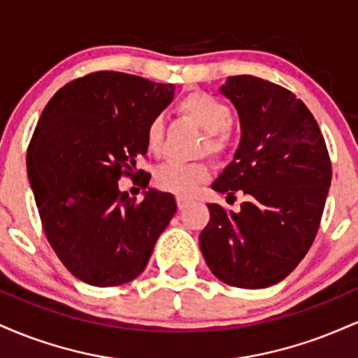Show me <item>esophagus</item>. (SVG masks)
<instances>
[{
	"label": "esophagus",
	"instance_id": "esophagus-1",
	"mask_svg": "<svg viewBox=\"0 0 358 358\" xmlns=\"http://www.w3.org/2000/svg\"><path fill=\"white\" fill-rule=\"evenodd\" d=\"M192 200L188 199V196H183V195H176V203H178V208L180 210H183L185 207H187L188 203H190Z\"/></svg>",
	"mask_w": 358,
	"mask_h": 358
}]
</instances>
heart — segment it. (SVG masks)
Listing matches in <instances>:
<instances>
[{
	"instance_id": "obj_1",
	"label": "heart",
	"mask_w": 358,
	"mask_h": 358,
	"mask_svg": "<svg viewBox=\"0 0 358 358\" xmlns=\"http://www.w3.org/2000/svg\"><path fill=\"white\" fill-rule=\"evenodd\" d=\"M178 110L196 122L205 133L203 150L213 155H224L234 145V133L231 131L232 113L231 108L224 101L213 94L195 90L187 94L178 102ZM163 136H165V119L155 116L146 127V145L148 150L158 153L162 150ZM210 176L208 163H183L166 162L158 168L155 175V182L162 190L178 193V195H192L195 188Z\"/></svg>"
}]
</instances>
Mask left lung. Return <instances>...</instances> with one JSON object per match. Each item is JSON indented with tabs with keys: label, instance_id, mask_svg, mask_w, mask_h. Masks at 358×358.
<instances>
[{
	"label": "left lung",
	"instance_id": "obj_1",
	"mask_svg": "<svg viewBox=\"0 0 358 358\" xmlns=\"http://www.w3.org/2000/svg\"><path fill=\"white\" fill-rule=\"evenodd\" d=\"M220 92L236 106L241 143L212 183L245 200L239 212L208 203L200 250L225 285L259 289L282 281L318 232L331 163L313 114L293 92L254 76H234Z\"/></svg>",
	"mask_w": 358,
	"mask_h": 358
}]
</instances>
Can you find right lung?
Segmentation results:
<instances>
[{
    "label": "right lung",
    "instance_id": "add662e5",
    "mask_svg": "<svg viewBox=\"0 0 358 358\" xmlns=\"http://www.w3.org/2000/svg\"><path fill=\"white\" fill-rule=\"evenodd\" d=\"M173 90L131 73L94 72L57 90L38 119L27 170L45 236L62 264L90 286L138 278L175 215L171 193L148 188L136 202L117 185L134 176L148 151L146 127Z\"/></svg>",
    "mask_w": 358,
    "mask_h": 358
}]
</instances>
